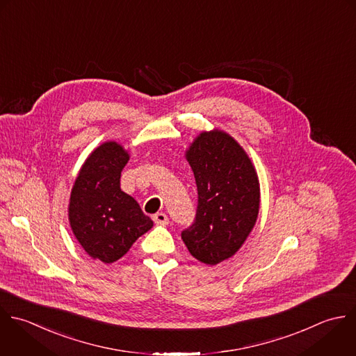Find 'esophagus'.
Masks as SVG:
<instances>
[{"instance_id":"obj_1","label":"esophagus","mask_w":356,"mask_h":356,"mask_svg":"<svg viewBox=\"0 0 356 356\" xmlns=\"http://www.w3.org/2000/svg\"><path fill=\"white\" fill-rule=\"evenodd\" d=\"M152 219H154V222H155L156 225L166 226V225L169 223V218H168V216H166V213H163V212H158V213H155V215L152 216Z\"/></svg>"}]
</instances>
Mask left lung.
<instances>
[{"mask_svg": "<svg viewBox=\"0 0 356 356\" xmlns=\"http://www.w3.org/2000/svg\"><path fill=\"white\" fill-rule=\"evenodd\" d=\"M197 184L194 223L181 232L202 264L232 258L252 232L261 201L257 170L243 147L222 130L202 131L186 151Z\"/></svg>", "mask_w": 356, "mask_h": 356, "instance_id": "obj_1", "label": "left lung"}]
</instances>
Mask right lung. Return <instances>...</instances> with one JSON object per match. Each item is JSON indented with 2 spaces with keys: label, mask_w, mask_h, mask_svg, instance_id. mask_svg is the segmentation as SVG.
Wrapping results in <instances>:
<instances>
[{
  "label": "right lung",
  "mask_w": 356,
  "mask_h": 356,
  "mask_svg": "<svg viewBox=\"0 0 356 356\" xmlns=\"http://www.w3.org/2000/svg\"><path fill=\"white\" fill-rule=\"evenodd\" d=\"M129 158L120 144H101L83 163L70 193L72 232L83 250L104 264L120 259L154 225L137 201L120 190Z\"/></svg>",
  "instance_id": "add662e5"
}]
</instances>
